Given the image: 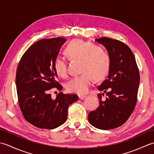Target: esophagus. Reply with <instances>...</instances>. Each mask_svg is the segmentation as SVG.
<instances>
[{
	"instance_id": "obj_1",
	"label": "esophagus",
	"mask_w": 154,
	"mask_h": 154,
	"mask_svg": "<svg viewBox=\"0 0 154 154\" xmlns=\"http://www.w3.org/2000/svg\"><path fill=\"white\" fill-rule=\"evenodd\" d=\"M86 97H87L86 95H83V94H81V95H79V99H81V100L84 99Z\"/></svg>"
}]
</instances>
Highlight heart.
I'll list each match as a JSON object with an SVG mask.
<instances>
[{
  "label": "heart",
  "mask_w": 154,
  "mask_h": 154,
  "mask_svg": "<svg viewBox=\"0 0 154 154\" xmlns=\"http://www.w3.org/2000/svg\"><path fill=\"white\" fill-rule=\"evenodd\" d=\"M64 54L71 60H81L80 71L82 73L72 78L66 85L67 89L71 93H86L93 79L102 81L109 73V55L92 42L81 39L71 40L65 47ZM54 65L59 76L65 77L67 75V63L63 59H55Z\"/></svg>",
  "instance_id": "heart-1"
}]
</instances>
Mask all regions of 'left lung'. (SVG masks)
<instances>
[{
  "label": "left lung",
  "instance_id": "obj_1",
  "mask_svg": "<svg viewBox=\"0 0 154 154\" xmlns=\"http://www.w3.org/2000/svg\"><path fill=\"white\" fill-rule=\"evenodd\" d=\"M95 41L106 48L110 65L107 78L98 87L99 106L89 112V122L97 128L110 130L122 126L134 109L140 74L132 50L123 42L103 37ZM106 93V98L102 96Z\"/></svg>",
  "mask_w": 154,
  "mask_h": 154
}]
</instances>
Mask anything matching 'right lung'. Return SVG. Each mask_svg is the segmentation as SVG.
Masks as SVG:
<instances>
[{"label": "right lung", "instance_id": "obj_1", "mask_svg": "<svg viewBox=\"0 0 154 154\" xmlns=\"http://www.w3.org/2000/svg\"><path fill=\"white\" fill-rule=\"evenodd\" d=\"M66 40L42 39L22 55L16 74L19 106L28 122L39 128L54 129L67 120L68 107L79 97L60 93L52 99L50 91L63 89L57 81L54 61Z\"/></svg>", "mask_w": 154, "mask_h": 154}]
</instances>
